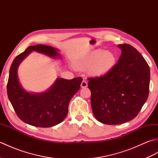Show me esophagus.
Listing matches in <instances>:
<instances>
[{"mask_svg": "<svg viewBox=\"0 0 158 158\" xmlns=\"http://www.w3.org/2000/svg\"><path fill=\"white\" fill-rule=\"evenodd\" d=\"M81 87L82 88H87V87H88V83H87V81H85V80H83V81L81 83Z\"/></svg>", "mask_w": 158, "mask_h": 158, "instance_id": "34e87169", "label": "esophagus"}]
</instances>
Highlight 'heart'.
<instances>
[{"label":"heart","mask_w":158,"mask_h":158,"mask_svg":"<svg viewBox=\"0 0 158 158\" xmlns=\"http://www.w3.org/2000/svg\"><path fill=\"white\" fill-rule=\"evenodd\" d=\"M116 64V57L114 53L102 49L93 51L77 63V67L81 69L90 68L92 75L100 77L106 75Z\"/></svg>","instance_id":"obj_1"}]
</instances>
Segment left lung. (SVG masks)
I'll return each instance as SVG.
<instances>
[{
  "mask_svg": "<svg viewBox=\"0 0 158 158\" xmlns=\"http://www.w3.org/2000/svg\"><path fill=\"white\" fill-rule=\"evenodd\" d=\"M117 47L122 54L114 68L105 75L88 79L94 115L108 125L135 118L149 92L150 70L145 58L130 45Z\"/></svg>",
  "mask_w": 158,
  "mask_h": 158,
  "instance_id": "left-lung-1",
  "label": "left lung"
}]
</instances>
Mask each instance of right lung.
Listing matches in <instances>:
<instances>
[{
    "instance_id": "right-lung-1",
    "label": "right lung",
    "mask_w": 158,
    "mask_h": 158,
    "mask_svg": "<svg viewBox=\"0 0 158 158\" xmlns=\"http://www.w3.org/2000/svg\"><path fill=\"white\" fill-rule=\"evenodd\" d=\"M32 52L45 54L53 59H61L60 50L52 46H30L13 60L9 70L7 95L19 118L33 126L49 127L61 123L68 113L73 96L79 91L81 77L73 79L57 78L45 92H28L23 88L18 77L21 62Z\"/></svg>"
}]
</instances>
